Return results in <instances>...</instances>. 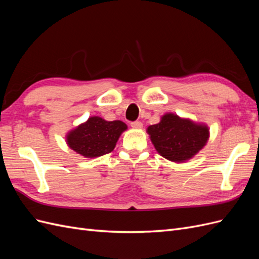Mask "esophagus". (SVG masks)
Instances as JSON below:
<instances>
[{"mask_svg":"<svg viewBox=\"0 0 259 259\" xmlns=\"http://www.w3.org/2000/svg\"><path fill=\"white\" fill-rule=\"evenodd\" d=\"M132 127L133 128H136V130H140L143 128V123L139 122V121H135V122H132Z\"/></svg>","mask_w":259,"mask_h":259,"instance_id":"34e87169","label":"esophagus"}]
</instances>
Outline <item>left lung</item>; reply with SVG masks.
<instances>
[{
    "label": "left lung",
    "instance_id": "left-lung-1",
    "mask_svg": "<svg viewBox=\"0 0 259 259\" xmlns=\"http://www.w3.org/2000/svg\"><path fill=\"white\" fill-rule=\"evenodd\" d=\"M147 133L158 153L175 163L192 159L204 148L209 138L206 124L170 112L162 115L158 124L148 126Z\"/></svg>",
    "mask_w": 259,
    "mask_h": 259
}]
</instances>
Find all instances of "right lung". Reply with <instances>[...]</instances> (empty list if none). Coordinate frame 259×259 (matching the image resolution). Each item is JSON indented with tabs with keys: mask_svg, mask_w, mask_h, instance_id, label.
<instances>
[{
	"mask_svg": "<svg viewBox=\"0 0 259 259\" xmlns=\"http://www.w3.org/2000/svg\"><path fill=\"white\" fill-rule=\"evenodd\" d=\"M127 125L122 121H106L100 116H91L66 135L70 149L84 158H98L113 151Z\"/></svg>",
	"mask_w": 259,
	"mask_h": 259,
	"instance_id": "obj_1",
	"label": "right lung"
}]
</instances>
